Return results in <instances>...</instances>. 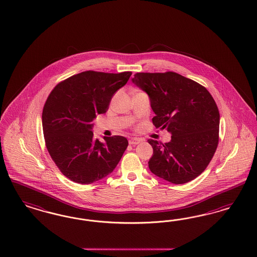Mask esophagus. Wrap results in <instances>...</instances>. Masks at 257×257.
<instances>
[{
	"instance_id": "esophagus-1",
	"label": "esophagus",
	"mask_w": 257,
	"mask_h": 257,
	"mask_svg": "<svg viewBox=\"0 0 257 257\" xmlns=\"http://www.w3.org/2000/svg\"><path fill=\"white\" fill-rule=\"evenodd\" d=\"M142 142V139L140 138H132L128 143H130V145H138V144H140Z\"/></svg>"
}]
</instances>
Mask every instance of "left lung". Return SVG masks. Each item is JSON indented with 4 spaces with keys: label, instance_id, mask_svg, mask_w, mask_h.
Here are the masks:
<instances>
[{
    "label": "left lung",
    "instance_id": "8db88e82",
    "mask_svg": "<svg viewBox=\"0 0 257 257\" xmlns=\"http://www.w3.org/2000/svg\"><path fill=\"white\" fill-rule=\"evenodd\" d=\"M134 85L149 95L156 127L166 128L171 140L149 139L153 155L150 171L175 184L201 174L218 144L219 111L210 92L199 83L173 72L137 73Z\"/></svg>",
    "mask_w": 257,
    "mask_h": 257
}]
</instances>
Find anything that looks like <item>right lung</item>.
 Here are the masks:
<instances>
[{"instance_id": "1", "label": "right lung", "mask_w": 257, "mask_h": 257, "mask_svg": "<svg viewBox=\"0 0 257 257\" xmlns=\"http://www.w3.org/2000/svg\"><path fill=\"white\" fill-rule=\"evenodd\" d=\"M132 72L87 71L58 84L42 111V128L50 156L71 181L89 184L110 174L128 145L123 136L93 138L92 121L105 113Z\"/></svg>"}]
</instances>
